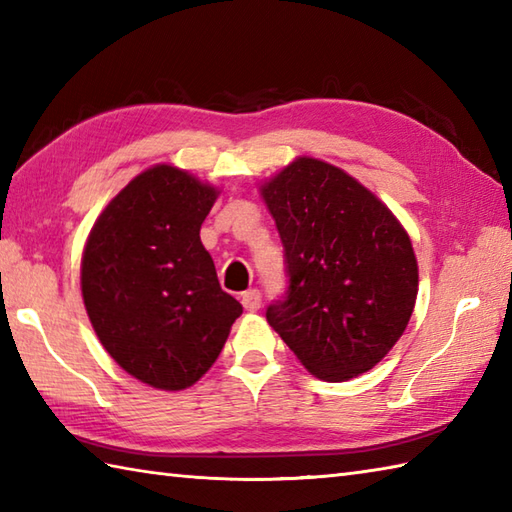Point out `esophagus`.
Masks as SVG:
<instances>
[{"label":"esophagus","instance_id":"1","mask_svg":"<svg viewBox=\"0 0 512 512\" xmlns=\"http://www.w3.org/2000/svg\"><path fill=\"white\" fill-rule=\"evenodd\" d=\"M242 306H244L248 312L259 310V306H262V292L255 290V288L242 292Z\"/></svg>","mask_w":512,"mask_h":512}]
</instances>
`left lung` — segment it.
Segmentation results:
<instances>
[{
  "mask_svg": "<svg viewBox=\"0 0 512 512\" xmlns=\"http://www.w3.org/2000/svg\"><path fill=\"white\" fill-rule=\"evenodd\" d=\"M284 244L288 290L266 319L328 383L369 372L396 345L418 295L405 228L350 173L297 158L262 184Z\"/></svg>",
  "mask_w": 512,
  "mask_h": 512,
  "instance_id": "obj_1",
  "label": "left lung"
}]
</instances>
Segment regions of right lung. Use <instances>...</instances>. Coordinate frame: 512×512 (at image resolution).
<instances>
[{
  "mask_svg": "<svg viewBox=\"0 0 512 512\" xmlns=\"http://www.w3.org/2000/svg\"><path fill=\"white\" fill-rule=\"evenodd\" d=\"M215 198L211 184L156 165L105 206L83 250L81 292L96 336L127 374L156 389L200 380L242 314L200 242Z\"/></svg>",
  "mask_w": 512,
  "mask_h": 512,
  "instance_id": "obj_1",
  "label": "right lung"
}]
</instances>
